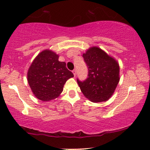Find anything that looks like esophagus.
Listing matches in <instances>:
<instances>
[{"label":"esophagus","mask_w":150,"mask_h":150,"mask_svg":"<svg viewBox=\"0 0 150 150\" xmlns=\"http://www.w3.org/2000/svg\"><path fill=\"white\" fill-rule=\"evenodd\" d=\"M72 72H73V75H74V76L75 77V75H76V73H77V71H76V69H73Z\"/></svg>","instance_id":"obj_1"}]
</instances>
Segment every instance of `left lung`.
Listing matches in <instances>:
<instances>
[{"label":"left lung","instance_id":"left-lung-1","mask_svg":"<svg viewBox=\"0 0 150 150\" xmlns=\"http://www.w3.org/2000/svg\"><path fill=\"white\" fill-rule=\"evenodd\" d=\"M88 69V78L77 79L81 91L92 102L106 101L112 96L120 80L117 61L100 48H90L83 54Z\"/></svg>","mask_w":150,"mask_h":150}]
</instances>
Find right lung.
I'll return each mask as SVG.
<instances>
[{"mask_svg": "<svg viewBox=\"0 0 150 150\" xmlns=\"http://www.w3.org/2000/svg\"><path fill=\"white\" fill-rule=\"evenodd\" d=\"M58 57L50 50H44L36 57L28 69V84L35 96L41 100L57 98L66 81L74 76L67 69L66 63L58 61Z\"/></svg>", "mask_w": 150, "mask_h": 150, "instance_id": "add662e5", "label": "right lung"}]
</instances>
